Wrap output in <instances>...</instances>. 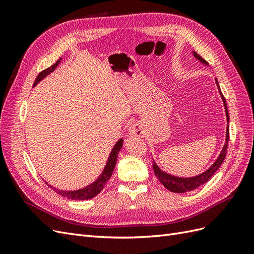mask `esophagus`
Here are the masks:
<instances>
[{"label":"esophagus","mask_w":254,"mask_h":254,"mask_svg":"<svg viewBox=\"0 0 254 254\" xmlns=\"http://www.w3.org/2000/svg\"><path fill=\"white\" fill-rule=\"evenodd\" d=\"M143 134V126L140 123H134L129 127V135L132 136H141Z\"/></svg>","instance_id":"34e87169"}]
</instances>
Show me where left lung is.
<instances>
[{
    "mask_svg": "<svg viewBox=\"0 0 254 254\" xmlns=\"http://www.w3.org/2000/svg\"><path fill=\"white\" fill-rule=\"evenodd\" d=\"M193 53V56L204 65H209V64L201 57L199 56L196 52H191ZM215 82H216V86L218 88V92L220 94V97L222 99V103H224V107H225V111H226V118H227V123L229 124V113H228V108H227V104H226V99L224 97V95L221 94V91L219 89V84L217 79H215ZM227 124V130H226V142L224 147H222L219 156L217 157L216 161L207 168V170L201 174H199L195 177H178V176H174L168 174L164 171L161 170V168L158 166V164L156 163L155 160H152V167H153V172H155V175L158 178V180L163 184V186L168 190L173 191V193H187V191H190L193 190H196L197 188L201 187L202 184H204L205 182L209 181L211 179V177L216 173V171L219 168V166L224 162V160L226 158V152H227V148H228V140H229V125Z\"/></svg>",
    "mask_w": 254,
    "mask_h": 254,
    "instance_id": "1",
    "label": "left lung"
}]
</instances>
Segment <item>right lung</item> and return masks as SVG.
Masks as SVG:
<instances>
[{
	"label": "right lung",
	"instance_id": "obj_1",
	"mask_svg": "<svg viewBox=\"0 0 254 254\" xmlns=\"http://www.w3.org/2000/svg\"><path fill=\"white\" fill-rule=\"evenodd\" d=\"M61 60H63V58H60L59 60H57L56 64H54L52 66L47 68V70L42 71L39 75H38L35 82H34V87H36L38 83H39L41 80H43L45 77H47V76H49L52 72L55 71V68L61 63ZM123 141H124V140L120 139L117 143H115V145L113 146V148L111 149V152H110V155L108 157V160H107L103 172L101 173V175L98 176V178L95 181L90 183L89 186L84 187L82 189H79V190H59V189L52 187L51 184H49L47 181H45V183H47L52 190H55L57 194L64 196L67 199H72V200H88V199L95 197L96 195H98L103 190L104 187L106 186L107 181H108L110 179V177L112 176L115 164H117L119 152L123 147Z\"/></svg>",
	"mask_w": 254,
	"mask_h": 254
}]
</instances>
